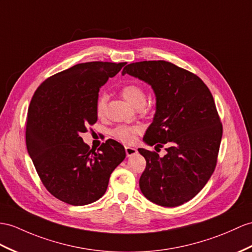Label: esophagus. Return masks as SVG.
I'll use <instances>...</instances> for the list:
<instances>
[{
  "instance_id": "34e87169",
  "label": "esophagus",
  "mask_w": 252,
  "mask_h": 252,
  "mask_svg": "<svg viewBox=\"0 0 252 252\" xmlns=\"http://www.w3.org/2000/svg\"><path fill=\"white\" fill-rule=\"evenodd\" d=\"M125 151H126V155L127 157H130L134 154H137V150L134 149V147H131V146H125Z\"/></svg>"
}]
</instances>
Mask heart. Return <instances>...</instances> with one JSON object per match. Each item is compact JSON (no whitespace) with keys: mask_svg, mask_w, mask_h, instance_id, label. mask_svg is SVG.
Here are the masks:
<instances>
[{"mask_svg":"<svg viewBox=\"0 0 252 252\" xmlns=\"http://www.w3.org/2000/svg\"><path fill=\"white\" fill-rule=\"evenodd\" d=\"M121 94L125 98V100L130 103L132 107H136L145 102V93L143 89L137 83H128L121 89ZM107 106V95L102 94L97 98L96 101V114L102 116L105 114ZM139 131L138 128L130 126H119L112 130V136L122 142L129 143L134 140V136Z\"/></svg>","mask_w":252,"mask_h":252,"instance_id":"heart-1","label":"heart"}]
</instances>
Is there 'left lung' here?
I'll return each instance as SVG.
<instances>
[{
  "mask_svg": "<svg viewBox=\"0 0 252 252\" xmlns=\"http://www.w3.org/2000/svg\"><path fill=\"white\" fill-rule=\"evenodd\" d=\"M126 73L151 85L156 97L143 141L167 146L163 157L138 149L146 160L141 192L160 206L182 205L201 191L217 163L222 125L213 95L198 76L165 61L128 64Z\"/></svg>",
  "mask_w": 252,
  "mask_h": 252,
  "instance_id": "1",
  "label": "left lung"
}]
</instances>
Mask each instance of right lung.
<instances>
[{
  "label": "right lung",
  "instance_id": "1",
  "mask_svg": "<svg viewBox=\"0 0 252 252\" xmlns=\"http://www.w3.org/2000/svg\"><path fill=\"white\" fill-rule=\"evenodd\" d=\"M125 64H77L45 80L32 97L28 153L48 191L65 203L87 205L100 199L110 175L126 157L118 141H106L96 153L80 137L97 121L99 89Z\"/></svg>",
  "mask_w": 252,
  "mask_h": 252
}]
</instances>
